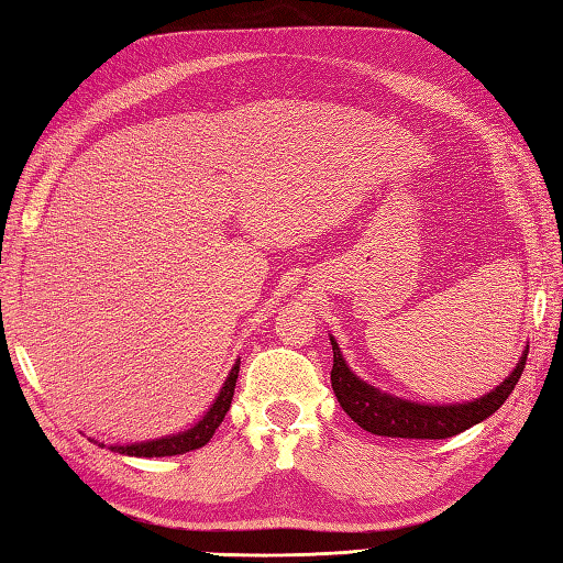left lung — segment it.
<instances>
[{
	"mask_svg": "<svg viewBox=\"0 0 563 563\" xmlns=\"http://www.w3.org/2000/svg\"><path fill=\"white\" fill-rule=\"evenodd\" d=\"M333 349V369L331 387L336 394L343 411L363 430L373 435L385 438H416V440H442L464 433L466 428L486 421L488 416L500 409L510 391L516 389L518 379L528 361V345L520 355V361L512 367V373L500 382L498 387L486 391L484 397L457 404H421L411 399H401L397 394L382 391L379 387L357 377L345 363L336 339L329 333Z\"/></svg>",
	"mask_w": 563,
	"mask_h": 563,
	"instance_id": "obj_1",
	"label": "left lung"
}]
</instances>
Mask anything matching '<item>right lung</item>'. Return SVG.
Wrapping results in <instances>:
<instances>
[{
	"mask_svg": "<svg viewBox=\"0 0 563 563\" xmlns=\"http://www.w3.org/2000/svg\"><path fill=\"white\" fill-rule=\"evenodd\" d=\"M236 377H239V361L232 365L230 375H227L220 394L210 404V409L202 413L200 421L196 426H190L188 430H181V433H174V435L145 440V442H130V445H109V450L118 452V454H128V457H172V454H184V452L208 445V440L214 435V430H218V426L224 421L227 411H230ZM93 442H99V440H93ZM99 445L106 448L103 442H99Z\"/></svg>",
	"mask_w": 563,
	"mask_h": 563,
	"instance_id": "obj_1",
	"label": "right lung"
}]
</instances>
